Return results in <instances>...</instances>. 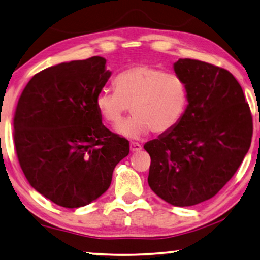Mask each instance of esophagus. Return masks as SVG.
I'll list each match as a JSON object with an SVG mask.
<instances>
[{
  "mask_svg": "<svg viewBox=\"0 0 260 260\" xmlns=\"http://www.w3.org/2000/svg\"><path fill=\"white\" fill-rule=\"evenodd\" d=\"M142 145H140L139 143H136V142H131L130 143V151L131 152H139L142 150Z\"/></svg>",
  "mask_w": 260,
  "mask_h": 260,
  "instance_id": "1",
  "label": "esophagus"
}]
</instances>
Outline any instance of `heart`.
I'll return each mask as SVG.
<instances>
[{"label": "heart", "instance_id": "b5f03b06", "mask_svg": "<svg viewBox=\"0 0 260 260\" xmlns=\"http://www.w3.org/2000/svg\"><path fill=\"white\" fill-rule=\"evenodd\" d=\"M115 90L102 88L95 95V108L102 120L118 124L130 110L129 120L116 131L127 138H138L152 130L155 135L172 131L184 116L189 104L185 80L152 66H136L118 74Z\"/></svg>", "mask_w": 260, "mask_h": 260}]
</instances>
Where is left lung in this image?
I'll return each instance as SVG.
<instances>
[{"mask_svg":"<svg viewBox=\"0 0 260 260\" xmlns=\"http://www.w3.org/2000/svg\"><path fill=\"white\" fill-rule=\"evenodd\" d=\"M189 104L168 134L147 142L148 185L174 206H192L226 185L248 153L252 115L241 85L226 69L191 58L174 64Z\"/></svg>","mask_w":260,"mask_h":260,"instance_id":"left-lung-1","label":"left lung"}]
</instances>
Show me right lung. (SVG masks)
Instances as JSON below:
<instances>
[{"label": "right lung", "instance_id": "obj_1", "mask_svg": "<svg viewBox=\"0 0 260 260\" xmlns=\"http://www.w3.org/2000/svg\"><path fill=\"white\" fill-rule=\"evenodd\" d=\"M110 77L93 56L47 68L25 86L14 116L17 158L32 188L58 206L82 207L109 188L129 142L102 124L96 93Z\"/></svg>", "mask_w": 260, "mask_h": 260}]
</instances>
